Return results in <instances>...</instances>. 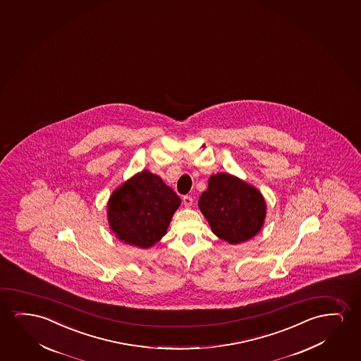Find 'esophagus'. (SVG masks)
<instances>
[{"label":"esophagus","instance_id":"esophagus-1","mask_svg":"<svg viewBox=\"0 0 361 361\" xmlns=\"http://www.w3.org/2000/svg\"><path fill=\"white\" fill-rule=\"evenodd\" d=\"M183 203L185 207H190L193 204V198L190 195H184Z\"/></svg>","mask_w":361,"mask_h":361}]
</instances>
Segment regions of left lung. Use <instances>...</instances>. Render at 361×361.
Returning <instances> with one entry per match:
<instances>
[{
    "mask_svg": "<svg viewBox=\"0 0 361 361\" xmlns=\"http://www.w3.org/2000/svg\"><path fill=\"white\" fill-rule=\"evenodd\" d=\"M198 205L214 234L230 244L251 239L266 216V203L259 190L226 173L209 178Z\"/></svg>",
    "mask_w": 361,
    "mask_h": 361,
    "instance_id": "8db88e82",
    "label": "left lung"
}]
</instances>
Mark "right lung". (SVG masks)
<instances>
[{
  "label": "right lung",
  "mask_w": 361,
  "mask_h": 361,
  "mask_svg": "<svg viewBox=\"0 0 361 361\" xmlns=\"http://www.w3.org/2000/svg\"><path fill=\"white\" fill-rule=\"evenodd\" d=\"M180 198L148 171L117 188L107 204L111 230L126 244L147 249L156 244L167 228Z\"/></svg>",
  "instance_id": "1"
}]
</instances>
